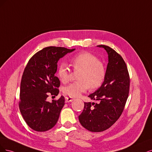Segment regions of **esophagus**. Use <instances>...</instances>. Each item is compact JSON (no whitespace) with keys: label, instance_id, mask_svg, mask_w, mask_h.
Returning <instances> with one entry per match:
<instances>
[{"label":"esophagus","instance_id":"1","mask_svg":"<svg viewBox=\"0 0 152 152\" xmlns=\"http://www.w3.org/2000/svg\"><path fill=\"white\" fill-rule=\"evenodd\" d=\"M72 101H73V99H71V97H66V99H65V102H66V103L71 102H72Z\"/></svg>","mask_w":152,"mask_h":152}]
</instances>
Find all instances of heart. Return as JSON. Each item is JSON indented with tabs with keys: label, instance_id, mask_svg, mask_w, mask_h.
Segmentation results:
<instances>
[{
	"label": "heart",
	"instance_id": "heart-1",
	"mask_svg": "<svg viewBox=\"0 0 152 152\" xmlns=\"http://www.w3.org/2000/svg\"><path fill=\"white\" fill-rule=\"evenodd\" d=\"M71 64L76 71H80L77 82L70 83L64 88L66 95L76 97L86 91L88 87L96 89L104 81L106 75L105 67L99 58L90 52H82L71 59ZM57 76L61 82L66 83L69 78V70L64 63L58 67Z\"/></svg>",
	"mask_w": 152,
	"mask_h": 152
}]
</instances>
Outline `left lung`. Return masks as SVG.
Here are the masks:
<instances>
[{
	"instance_id": "obj_1",
	"label": "left lung",
	"mask_w": 152,
	"mask_h": 152,
	"mask_svg": "<svg viewBox=\"0 0 152 152\" xmlns=\"http://www.w3.org/2000/svg\"><path fill=\"white\" fill-rule=\"evenodd\" d=\"M97 46L104 48L108 53L105 77L99 88L88 96L99 103L85 102L84 109L79 115L81 124L91 132L109 129L119 118L128 99L130 85L128 68L122 57L109 46Z\"/></svg>"
}]
</instances>
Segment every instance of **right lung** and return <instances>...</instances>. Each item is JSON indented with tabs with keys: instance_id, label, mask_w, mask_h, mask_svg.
I'll list each match as a JSON object with an SVG mask.
<instances>
[{
	"instance_id": "add662e5",
	"label": "right lung",
	"mask_w": 152,
	"mask_h": 152,
	"mask_svg": "<svg viewBox=\"0 0 152 152\" xmlns=\"http://www.w3.org/2000/svg\"><path fill=\"white\" fill-rule=\"evenodd\" d=\"M75 50L48 47L29 60L22 76L19 107L24 120L32 129L46 131L56 124L65 104L64 97L52 102L47 101V98L59 93L60 81L55 76L57 62Z\"/></svg>"
}]
</instances>
